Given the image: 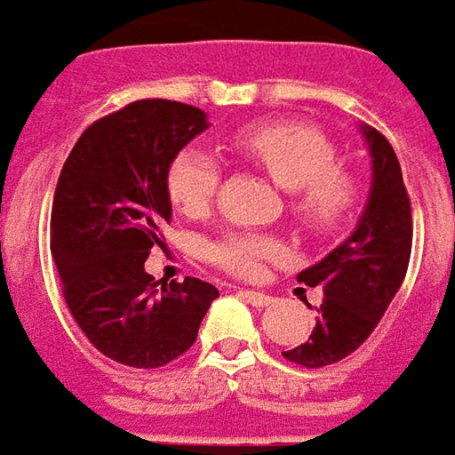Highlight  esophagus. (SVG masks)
<instances>
[{"label": "esophagus", "mask_w": 455, "mask_h": 455, "mask_svg": "<svg viewBox=\"0 0 455 455\" xmlns=\"http://www.w3.org/2000/svg\"><path fill=\"white\" fill-rule=\"evenodd\" d=\"M238 293L243 295L246 300H249L253 307H268L273 303V298L268 293H260V291H238Z\"/></svg>", "instance_id": "esophagus-1"}]
</instances>
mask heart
Wrapping results in <instances>:
<instances>
[{
  "label": "heart",
  "mask_w": 455,
  "mask_h": 455,
  "mask_svg": "<svg viewBox=\"0 0 455 455\" xmlns=\"http://www.w3.org/2000/svg\"><path fill=\"white\" fill-rule=\"evenodd\" d=\"M231 150L253 162L288 192L291 217L313 234H330L355 212L357 180L338 164V150L317 130L300 123H253L228 140ZM219 167L204 152L182 150L167 172V192L184 217H204L219 189ZM278 253L271 236L234 231L209 243L206 259L224 271L251 278Z\"/></svg>",
  "instance_id": "1"
}]
</instances>
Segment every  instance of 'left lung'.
Wrapping results in <instances>:
<instances>
[{"instance_id":"left-lung-1","label":"left lung","mask_w":455,"mask_h":455,"mask_svg":"<svg viewBox=\"0 0 455 455\" xmlns=\"http://www.w3.org/2000/svg\"><path fill=\"white\" fill-rule=\"evenodd\" d=\"M371 157L367 206L352 231L325 259L298 273V281L323 288L315 330L303 345L283 352L300 367H325L345 360L382 320L404 283L411 256V202L402 167L382 132L362 125Z\"/></svg>"}]
</instances>
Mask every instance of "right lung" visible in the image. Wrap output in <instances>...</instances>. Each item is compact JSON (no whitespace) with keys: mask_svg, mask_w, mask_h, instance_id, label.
I'll return each mask as SVG.
<instances>
[{"mask_svg":"<svg viewBox=\"0 0 455 455\" xmlns=\"http://www.w3.org/2000/svg\"><path fill=\"white\" fill-rule=\"evenodd\" d=\"M206 113L148 98L95 120L73 145L53 195L51 253L73 320L110 360L155 370L195 345L212 283L157 288L145 260L172 219L167 172Z\"/></svg>","mask_w":455,"mask_h":455,"instance_id":"right-lung-1","label":"right lung"}]
</instances>
